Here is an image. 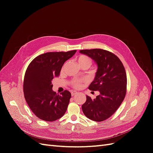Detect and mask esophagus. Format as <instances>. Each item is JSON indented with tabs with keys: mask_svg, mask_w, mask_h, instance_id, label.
<instances>
[{
	"mask_svg": "<svg viewBox=\"0 0 153 153\" xmlns=\"http://www.w3.org/2000/svg\"><path fill=\"white\" fill-rule=\"evenodd\" d=\"M77 93H78V92H76V91H71V95H72V96L75 95V94H76Z\"/></svg>",
	"mask_w": 153,
	"mask_h": 153,
	"instance_id": "esophagus-1",
	"label": "esophagus"
}]
</instances>
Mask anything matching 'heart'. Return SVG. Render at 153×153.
I'll return each instance as SVG.
<instances>
[{
  "mask_svg": "<svg viewBox=\"0 0 153 153\" xmlns=\"http://www.w3.org/2000/svg\"><path fill=\"white\" fill-rule=\"evenodd\" d=\"M77 61L80 66L85 65V64L91 66V64H92L91 59L89 57L84 55H80L77 59ZM86 81L87 80L85 79H77V78H75V79H73L70 82V84L71 86L73 88H75V89H81L83 86H84V84L86 82Z\"/></svg>",
  "mask_w": 153,
  "mask_h": 153,
  "instance_id": "obj_1",
  "label": "heart"
}]
</instances>
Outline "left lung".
Returning <instances> with one entry per match:
<instances>
[{"label":"left lung","instance_id":"1","mask_svg":"<svg viewBox=\"0 0 153 153\" xmlns=\"http://www.w3.org/2000/svg\"><path fill=\"white\" fill-rule=\"evenodd\" d=\"M80 52L90 57L98 65L94 80L89 89L100 92V95L94 100L86 96L85 103L82 106V111L92 121H103L115 112L125 98L126 71L121 60L109 51L96 48L82 50Z\"/></svg>","mask_w":153,"mask_h":153}]
</instances>
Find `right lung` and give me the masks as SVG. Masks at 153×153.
<instances>
[{"label":"right lung","mask_w":153,"mask_h":153,"mask_svg":"<svg viewBox=\"0 0 153 153\" xmlns=\"http://www.w3.org/2000/svg\"><path fill=\"white\" fill-rule=\"evenodd\" d=\"M76 52H47L29 64L25 73L24 93L26 102L37 117L54 121L66 113L71 94L65 90L60 94L53 91L52 81L57 77L64 63Z\"/></svg>","instance_id":"right-lung-1"}]
</instances>
